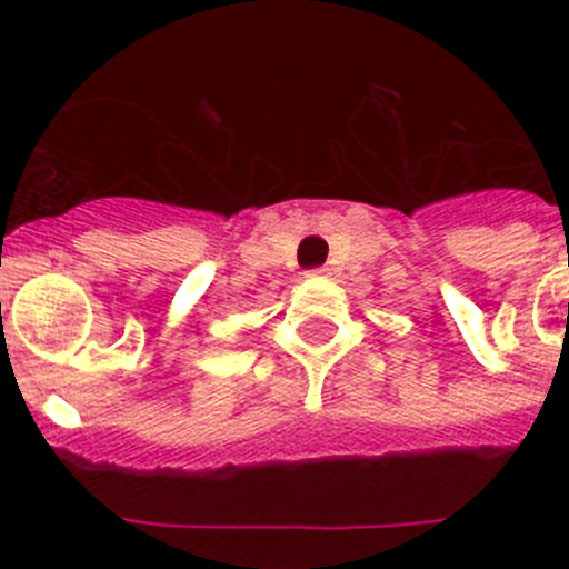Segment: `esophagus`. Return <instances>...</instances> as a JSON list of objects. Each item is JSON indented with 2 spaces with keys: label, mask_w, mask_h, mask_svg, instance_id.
Listing matches in <instances>:
<instances>
[{
  "label": "esophagus",
  "mask_w": 569,
  "mask_h": 569,
  "mask_svg": "<svg viewBox=\"0 0 569 569\" xmlns=\"http://www.w3.org/2000/svg\"><path fill=\"white\" fill-rule=\"evenodd\" d=\"M308 274H311V278H330V269L317 267V269H311V272H308Z\"/></svg>",
  "instance_id": "esophagus-1"
}]
</instances>
